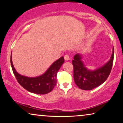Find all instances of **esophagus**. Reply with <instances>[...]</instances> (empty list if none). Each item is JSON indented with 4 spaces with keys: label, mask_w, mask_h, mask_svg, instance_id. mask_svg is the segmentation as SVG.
Masks as SVG:
<instances>
[{
    "label": "esophagus",
    "mask_w": 123,
    "mask_h": 123,
    "mask_svg": "<svg viewBox=\"0 0 123 123\" xmlns=\"http://www.w3.org/2000/svg\"><path fill=\"white\" fill-rule=\"evenodd\" d=\"M64 59L66 60V61H67V60H70V58L69 55L68 54H65L64 55Z\"/></svg>",
    "instance_id": "1"
}]
</instances>
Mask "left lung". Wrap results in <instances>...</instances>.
Listing matches in <instances>:
<instances>
[{"label": "left lung", "instance_id": "8db88e82", "mask_svg": "<svg viewBox=\"0 0 123 123\" xmlns=\"http://www.w3.org/2000/svg\"><path fill=\"white\" fill-rule=\"evenodd\" d=\"M81 56L76 54L72 60L75 83L81 90H91L99 86L107 80L114 62V49L109 61L103 67L95 70H88L81 61Z\"/></svg>", "mask_w": 123, "mask_h": 123}]
</instances>
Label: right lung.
<instances>
[{"instance_id":"add662e5","label":"right lung","mask_w":123,"mask_h":123,"mask_svg":"<svg viewBox=\"0 0 123 123\" xmlns=\"http://www.w3.org/2000/svg\"><path fill=\"white\" fill-rule=\"evenodd\" d=\"M64 62V57L55 61L43 75L35 78H30L21 75L16 72L12 61L11 64L13 73L18 83L27 91L32 93L44 95L49 93L53 90L56 84L57 72Z\"/></svg>"}]
</instances>
